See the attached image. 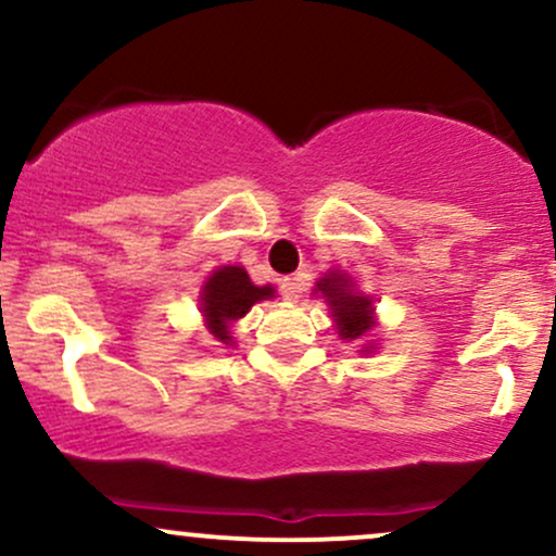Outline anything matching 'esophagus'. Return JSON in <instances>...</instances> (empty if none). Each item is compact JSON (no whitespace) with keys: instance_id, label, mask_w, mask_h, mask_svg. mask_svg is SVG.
<instances>
[{"instance_id":"obj_1","label":"esophagus","mask_w":556,"mask_h":556,"mask_svg":"<svg viewBox=\"0 0 556 556\" xmlns=\"http://www.w3.org/2000/svg\"><path fill=\"white\" fill-rule=\"evenodd\" d=\"M279 290H282V298L285 300H298L300 292H303V277L300 274H292V277H285L282 285H279Z\"/></svg>"}]
</instances>
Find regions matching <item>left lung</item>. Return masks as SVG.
<instances>
[{
  "instance_id": "left-lung-1",
  "label": "left lung",
  "mask_w": 556,
  "mask_h": 556,
  "mask_svg": "<svg viewBox=\"0 0 556 556\" xmlns=\"http://www.w3.org/2000/svg\"><path fill=\"white\" fill-rule=\"evenodd\" d=\"M316 292H321V298L327 300L340 340H366L371 334L376 327L374 300L363 292H355L353 279L340 271H329L316 282ZM361 353H374V344H366Z\"/></svg>"
}]
</instances>
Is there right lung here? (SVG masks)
<instances>
[{
    "label": "right lung",
    "instance_id": "add662e5",
    "mask_svg": "<svg viewBox=\"0 0 556 556\" xmlns=\"http://www.w3.org/2000/svg\"><path fill=\"white\" fill-rule=\"evenodd\" d=\"M274 298L271 285H253L242 266H219L212 277L206 279L201 292V314L206 318V329L212 331L219 342L229 344V327L238 321L258 303V300Z\"/></svg>",
    "mask_w": 556,
    "mask_h": 556
}]
</instances>
